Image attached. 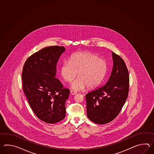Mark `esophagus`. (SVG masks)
I'll use <instances>...</instances> for the list:
<instances>
[{"label":"esophagus","mask_w":154,"mask_h":154,"mask_svg":"<svg viewBox=\"0 0 154 154\" xmlns=\"http://www.w3.org/2000/svg\"><path fill=\"white\" fill-rule=\"evenodd\" d=\"M70 94H71V95H75L76 94V92L74 91H70Z\"/></svg>","instance_id":"34e87169"}]
</instances>
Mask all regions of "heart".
<instances>
[{
  "label": "heart",
  "instance_id": "obj_1",
  "mask_svg": "<svg viewBox=\"0 0 154 154\" xmlns=\"http://www.w3.org/2000/svg\"><path fill=\"white\" fill-rule=\"evenodd\" d=\"M107 63L100 56L91 52H76L60 66L59 73L67 82H72V89L79 91L86 88H94L101 84L107 72Z\"/></svg>",
  "mask_w": 154,
  "mask_h": 154
}]
</instances>
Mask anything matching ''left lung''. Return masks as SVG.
Returning a JSON list of instances; mask_svg holds the SVG:
<instances>
[{
	"mask_svg": "<svg viewBox=\"0 0 154 154\" xmlns=\"http://www.w3.org/2000/svg\"><path fill=\"white\" fill-rule=\"evenodd\" d=\"M113 67L105 86L85 95L88 117L98 125L108 123L121 111L128 97L129 76L124 60L112 52Z\"/></svg>",
	"mask_w": 154,
	"mask_h": 154,
	"instance_id": "left-lung-1",
	"label": "left lung"
}]
</instances>
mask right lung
I'll return each mask as SVG.
<instances>
[{
	"label": "right lung",
	"instance_id": "1",
	"mask_svg": "<svg viewBox=\"0 0 154 154\" xmlns=\"http://www.w3.org/2000/svg\"><path fill=\"white\" fill-rule=\"evenodd\" d=\"M65 50L63 46L45 47L29 56L23 69V91L29 106L38 118L49 124L66 117L70 91L55 78L57 63Z\"/></svg>",
	"mask_w": 154,
	"mask_h": 154
}]
</instances>
